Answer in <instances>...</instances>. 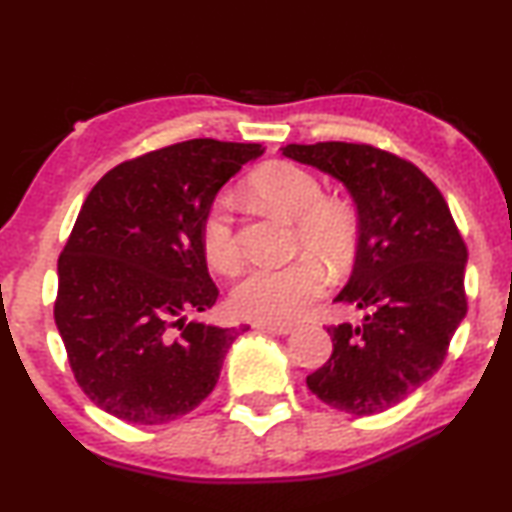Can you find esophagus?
<instances>
[{"label":"esophagus","mask_w":512,"mask_h":512,"mask_svg":"<svg viewBox=\"0 0 512 512\" xmlns=\"http://www.w3.org/2000/svg\"><path fill=\"white\" fill-rule=\"evenodd\" d=\"M255 327L262 331H269V334H278V336H285L292 331V325H266V322H257Z\"/></svg>","instance_id":"34e87169"}]
</instances>
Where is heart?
<instances>
[{
	"instance_id": "1",
	"label": "heart",
	"mask_w": 512,
	"mask_h": 512,
	"mask_svg": "<svg viewBox=\"0 0 512 512\" xmlns=\"http://www.w3.org/2000/svg\"><path fill=\"white\" fill-rule=\"evenodd\" d=\"M259 201L294 218L297 243L329 269L348 266L355 253L357 218L348 204L327 199L320 178L292 162H269L250 176ZM201 248L208 264L232 273L241 262L234 199L218 194L201 220ZM327 287L325 271L311 257L287 264H255L232 290V306L241 318L257 322H292L306 313Z\"/></svg>"
}]
</instances>
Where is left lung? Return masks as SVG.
Instances as JSON below:
<instances>
[{
    "instance_id": "1",
    "label": "left lung",
    "mask_w": 512,
    "mask_h": 512,
    "mask_svg": "<svg viewBox=\"0 0 512 512\" xmlns=\"http://www.w3.org/2000/svg\"><path fill=\"white\" fill-rule=\"evenodd\" d=\"M283 155L334 176L357 206L350 280L334 301L362 311L329 325L331 357L306 378L350 415L397 406L441 369L466 315V243L438 187L413 162L369 143H290Z\"/></svg>"
}]
</instances>
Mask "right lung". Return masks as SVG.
Masks as SVG:
<instances>
[{"instance_id": "obj_1", "label": "right lung", "mask_w": 512, "mask_h": 512, "mask_svg": "<svg viewBox=\"0 0 512 512\" xmlns=\"http://www.w3.org/2000/svg\"><path fill=\"white\" fill-rule=\"evenodd\" d=\"M264 153L192 139L113 167L83 201L57 259L55 325L76 383L118 420L164 424L213 392L248 327L187 322L218 299L201 248L215 194Z\"/></svg>"}]
</instances>
